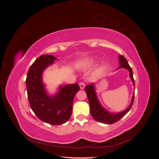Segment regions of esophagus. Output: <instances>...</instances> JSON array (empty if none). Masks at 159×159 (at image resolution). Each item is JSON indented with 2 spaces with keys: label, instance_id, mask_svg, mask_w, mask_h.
I'll return each mask as SVG.
<instances>
[{
  "label": "esophagus",
  "instance_id": "obj_1",
  "mask_svg": "<svg viewBox=\"0 0 159 159\" xmlns=\"http://www.w3.org/2000/svg\"><path fill=\"white\" fill-rule=\"evenodd\" d=\"M79 85H80V87L81 89H83L85 88V84L84 82H80L79 84Z\"/></svg>",
  "mask_w": 159,
  "mask_h": 159
}]
</instances>
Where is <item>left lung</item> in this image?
Returning a JSON list of instances; mask_svg holds the SVG:
<instances>
[{
    "mask_svg": "<svg viewBox=\"0 0 159 159\" xmlns=\"http://www.w3.org/2000/svg\"><path fill=\"white\" fill-rule=\"evenodd\" d=\"M119 62L120 66L119 68H126L129 71V75L130 78L132 80L133 84L134 85V81L133 79V71L131 68V66L128 64V61L127 59L122 55H119ZM118 68V69H119ZM85 91L86 93H87V96L89 101V107H90V113L91 116L93 117V119L98 122L105 123V124H112L114 123L117 122L119 120L121 119L122 117H123L131 109L132 105L133 104L134 102V93L133 95L131 103L130 105V106L125 111L122 112H120L119 113H111L107 112L106 110L104 109L102 105H100L99 101L98 99L97 95H96L95 88L93 85L91 84V85H88L85 86Z\"/></svg>",
    "mask_w": 159,
    "mask_h": 159,
    "instance_id": "obj_1",
    "label": "left lung"
}]
</instances>
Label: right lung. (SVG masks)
Returning a JSON list of instances; mask_svg holds the SVG:
<instances>
[{"label": "right lung", "instance_id": "obj_1", "mask_svg": "<svg viewBox=\"0 0 159 159\" xmlns=\"http://www.w3.org/2000/svg\"><path fill=\"white\" fill-rule=\"evenodd\" d=\"M56 57L42 55L31 65L26 80L27 95L33 112L41 121L54 125L66 123L72 113L73 101L80 88L78 84L60 87L57 93L50 97L42 81V74Z\"/></svg>", "mask_w": 159, "mask_h": 159}]
</instances>
